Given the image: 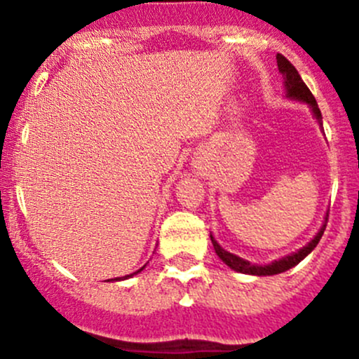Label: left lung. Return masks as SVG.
<instances>
[{"label": "left lung", "mask_w": 359, "mask_h": 359, "mask_svg": "<svg viewBox=\"0 0 359 359\" xmlns=\"http://www.w3.org/2000/svg\"><path fill=\"white\" fill-rule=\"evenodd\" d=\"M276 60H278V69H280L281 76H283L285 97H287V99L299 100V102L307 104V106L311 107V112H313V116H314V119L318 121V125L323 126V118H321V111H320V107H318L316 99H314V95L311 93V90L306 86V83L302 81V78H300V74L297 72V69L293 67L283 55H280V53L276 55ZM327 220H328V213L325 215L323 226L320 227V231L316 233V236H314L313 240L306 245V247L299 248L297 252L290 253V255H285V257H281V259L273 260V262L264 264V266H260V264L248 262V260L241 259V257H238V255H234V253L224 250L219 243H217V240L212 236V234H210V240H212V245H213V248H215V253L219 255V259L222 260L226 266H229L231 269L236 271V273L252 274V276H273V274L285 273V271L295 267L300 260L306 259V257L309 255L314 248H316V245L320 243L321 236H323V233H325Z\"/></svg>", "instance_id": "1"}]
</instances>
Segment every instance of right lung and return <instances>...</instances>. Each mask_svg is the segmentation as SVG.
Instances as JSON below:
<instances>
[{
	"label": "right lung",
	"mask_w": 359,
	"mask_h": 359,
	"mask_svg": "<svg viewBox=\"0 0 359 359\" xmlns=\"http://www.w3.org/2000/svg\"><path fill=\"white\" fill-rule=\"evenodd\" d=\"M144 267H146V266H142V267H140L139 271H135V273H132V274H126V276H123V278H114V280H107V281H121V280H128V278L135 276V274H139L140 271H144Z\"/></svg>",
	"instance_id": "obj_1"
}]
</instances>
